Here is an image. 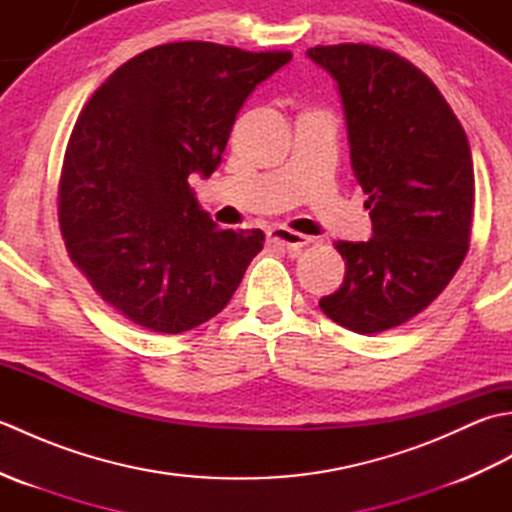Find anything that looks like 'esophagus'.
Returning a JSON list of instances; mask_svg holds the SVG:
<instances>
[{
    "instance_id": "obj_1",
    "label": "esophagus",
    "mask_w": 512,
    "mask_h": 512,
    "mask_svg": "<svg viewBox=\"0 0 512 512\" xmlns=\"http://www.w3.org/2000/svg\"><path fill=\"white\" fill-rule=\"evenodd\" d=\"M268 239H270V242H275V244H279V246L288 248V250H299V248H303V246L312 242V237L290 231V228H286V226L270 228V231H268Z\"/></svg>"
}]
</instances>
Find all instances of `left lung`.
<instances>
[{
	"mask_svg": "<svg viewBox=\"0 0 512 512\" xmlns=\"http://www.w3.org/2000/svg\"><path fill=\"white\" fill-rule=\"evenodd\" d=\"M339 88L354 176L367 193L372 239L336 242L341 288L325 317L376 334L416 317L447 288L471 239V147L427 74L365 43L310 48Z\"/></svg>",
	"mask_w": 512,
	"mask_h": 512,
	"instance_id": "1",
	"label": "left lung"
}]
</instances>
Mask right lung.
Masks as SVG:
<instances>
[{"label": "right lung", "mask_w": 512, "mask_h": 512, "mask_svg": "<svg viewBox=\"0 0 512 512\" xmlns=\"http://www.w3.org/2000/svg\"><path fill=\"white\" fill-rule=\"evenodd\" d=\"M290 59L165 43L123 63L83 107L63 158L61 233L127 319L180 334L231 301L264 233L217 228L187 180L220 167L244 101Z\"/></svg>", "instance_id": "1"}]
</instances>
